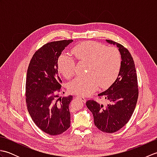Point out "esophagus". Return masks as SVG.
<instances>
[{"instance_id":"esophagus-1","label":"esophagus","mask_w":157,"mask_h":157,"mask_svg":"<svg viewBox=\"0 0 157 157\" xmlns=\"http://www.w3.org/2000/svg\"><path fill=\"white\" fill-rule=\"evenodd\" d=\"M77 98H79L81 100V101L83 102H86V99L84 98V97H83V96H77Z\"/></svg>"}]
</instances>
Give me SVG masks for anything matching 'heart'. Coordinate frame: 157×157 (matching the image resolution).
<instances>
[{"label":"heart","instance_id":"obj_1","mask_svg":"<svg viewBox=\"0 0 157 157\" xmlns=\"http://www.w3.org/2000/svg\"><path fill=\"white\" fill-rule=\"evenodd\" d=\"M72 53L79 62L87 63L86 75L78 77L69 82V91L82 96L92 94L98 90L107 88L115 82L121 68V56L115 47H106L94 41H86L77 44ZM58 69L65 78L75 75V62L71 56L62 53L58 59Z\"/></svg>","mask_w":157,"mask_h":157}]
</instances>
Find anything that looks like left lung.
Returning a JSON list of instances; mask_svg holds the SVG:
<instances>
[{
    "label": "left lung",
    "instance_id": "8db88e82",
    "mask_svg": "<svg viewBox=\"0 0 157 157\" xmlns=\"http://www.w3.org/2000/svg\"><path fill=\"white\" fill-rule=\"evenodd\" d=\"M106 41L119 48L121 55V71L115 82L98 94L100 98L106 100V103L89 100L86 105L92 113L96 128L106 133H114L131 118L138 98V84L134 59L128 50L117 42Z\"/></svg>",
    "mask_w": 157,
    "mask_h": 157
}]
</instances>
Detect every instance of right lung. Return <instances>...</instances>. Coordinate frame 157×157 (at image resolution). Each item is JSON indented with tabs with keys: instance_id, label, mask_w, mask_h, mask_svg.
I'll list each match as a JSON object with an SVG mask.
<instances>
[{
	"instance_id": "1",
	"label": "right lung",
	"mask_w": 157,
	"mask_h": 157,
	"mask_svg": "<svg viewBox=\"0 0 157 157\" xmlns=\"http://www.w3.org/2000/svg\"><path fill=\"white\" fill-rule=\"evenodd\" d=\"M73 40L48 42L36 51L28 68L25 101L35 124L49 135H59L70 127L69 105L73 96L58 98L62 80L58 59Z\"/></svg>"
}]
</instances>
